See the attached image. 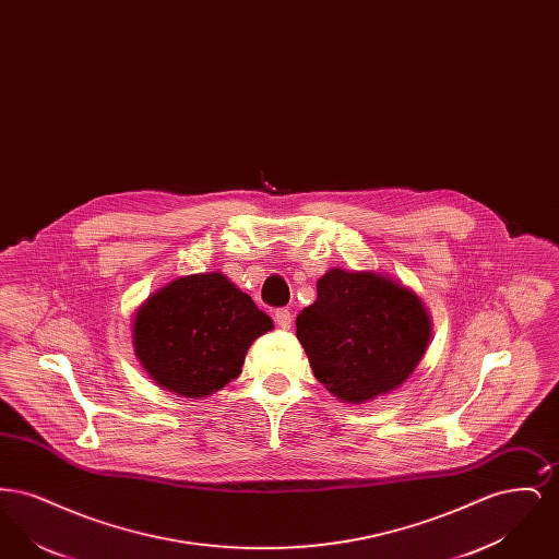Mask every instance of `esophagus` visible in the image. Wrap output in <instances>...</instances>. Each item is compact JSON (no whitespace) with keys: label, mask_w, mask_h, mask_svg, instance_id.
I'll return each instance as SVG.
<instances>
[{"label":"esophagus","mask_w":559,"mask_h":559,"mask_svg":"<svg viewBox=\"0 0 559 559\" xmlns=\"http://www.w3.org/2000/svg\"><path fill=\"white\" fill-rule=\"evenodd\" d=\"M274 322H276L281 329H292V312H289L287 308H278V310L274 312Z\"/></svg>","instance_id":"34e87169"}]
</instances>
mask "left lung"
Instances as JSON below:
<instances>
[{
  "label": "left lung",
  "instance_id": "1",
  "mask_svg": "<svg viewBox=\"0 0 559 559\" xmlns=\"http://www.w3.org/2000/svg\"><path fill=\"white\" fill-rule=\"evenodd\" d=\"M295 324L314 377L347 404L399 390L431 337L421 297L372 270H326L317 283V301Z\"/></svg>",
  "mask_w": 559,
  "mask_h": 559
}]
</instances>
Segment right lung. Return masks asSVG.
<instances>
[{
	"label": "right lung",
	"mask_w": 559,
	"mask_h": 559,
	"mask_svg": "<svg viewBox=\"0 0 559 559\" xmlns=\"http://www.w3.org/2000/svg\"><path fill=\"white\" fill-rule=\"evenodd\" d=\"M272 326L226 274H188L135 310L133 352L163 390L205 399L239 377L247 349Z\"/></svg>",
	"instance_id": "1"
}]
</instances>
